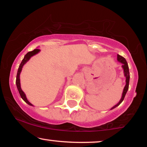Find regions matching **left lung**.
I'll return each instance as SVG.
<instances>
[{"mask_svg": "<svg viewBox=\"0 0 147 147\" xmlns=\"http://www.w3.org/2000/svg\"><path fill=\"white\" fill-rule=\"evenodd\" d=\"M117 60L119 62H120L122 64V67L124 69V76L126 77V85L124 86V90H123V92H122V98L119 101V102L115 105L114 106H113L111 109L112 110L114 108H115L116 107H117L118 106H119L120 104L122 103V102L124 100V98L125 97V95L127 92L128 90V86H129V80H130V74H129V68H128V65L127 62H126L125 58H124L123 57H122L121 55H117Z\"/></svg>", "mask_w": 147, "mask_h": 147, "instance_id": "obj_1", "label": "left lung"}]
</instances>
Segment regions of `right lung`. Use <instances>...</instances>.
Returning <instances> with one entry per match:
<instances>
[{"label": "right lung", "instance_id": "1", "mask_svg": "<svg viewBox=\"0 0 147 147\" xmlns=\"http://www.w3.org/2000/svg\"><path fill=\"white\" fill-rule=\"evenodd\" d=\"M39 51H40V49H34L33 51L28 52V53L26 54V55H25V57H24V58H23V59L22 60L21 64H20L19 69H18V71H17V79H16V84H17V87L18 91H19V94H20V96H21L22 99H23L24 101L26 102V103L28 104L30 106H33V104H32L31 103H30V102L28 101L27 98V97H26L25 94L24 93V92L21 90V83H20V74H21V72L22 71V68H23V65H25V64L27 63L28 61H29V60L30 59V58H31L32 56L36 55V54L39 53Z\"/></svg>", "mask_w": 147, "mask_h": 147}]
</instances>
